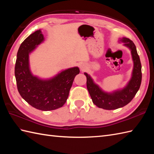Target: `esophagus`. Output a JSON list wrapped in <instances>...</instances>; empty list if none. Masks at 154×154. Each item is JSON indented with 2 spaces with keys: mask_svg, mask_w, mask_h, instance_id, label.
Instances as JSON below:
<instances>
[{
  "mask_svg": "<svg viewBox=\"0 0 154 154\" xmlns=\"http://www.w3.org/2000/svg\"><path fill=\"white\" fill-rule=\"evenodd\" d=\"M85 68H86V65H85V64H84V63H81V65H80V69L81 70H84V69H85Z\"/></svg>",
  "mask_w": 154,
  "mask_h": 154,
  "instance_id": "esophagus-1",
  "label": "esophagus"
}]
</instances>
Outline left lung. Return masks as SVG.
Masks as SVG:
<instances>
[{
    "instance_id": "1",
    "label": "left lung",
    "mask_w": 154,
    "mask_h": 154,
    "mask_svg": "<svg viewBox=\"0 0 154 154\" xmlns=\"http://www.w3.org/2000/svg\"><path fill=\"white\" fill-rule=\"evenodd\" d=\"M120 41L130 49L134 61L132 76L125 88L112 93H105L94 83L89 75L84 73L87 77V89L93 103L105 110H114L126 106L135 97L142 82V65L135 44L129 38H123Z\"/></svg>"
}]
</instances>
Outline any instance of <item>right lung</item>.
Masks as SVG:
<instances>
[{
    "mask_svg": "<svg viewBox=\"0 0 154 154\" xmlns=\"http://www.w3.org/2000/svg\"><path fill=\"white\" fill-rule=\"evenodd\" d=\"M44 40L40 30L25 39L18 49L14 74L18 91L23 99L35 109L48 111L63 106L74 78L80 71L77 67L68 69L48 80L33 76L29 68V54Z\"/></svg>",
    "mask_w": 154,
    "mask_h": 154,
    "instance_id": "1",
    "label": "right lung"
}]
</instances>
